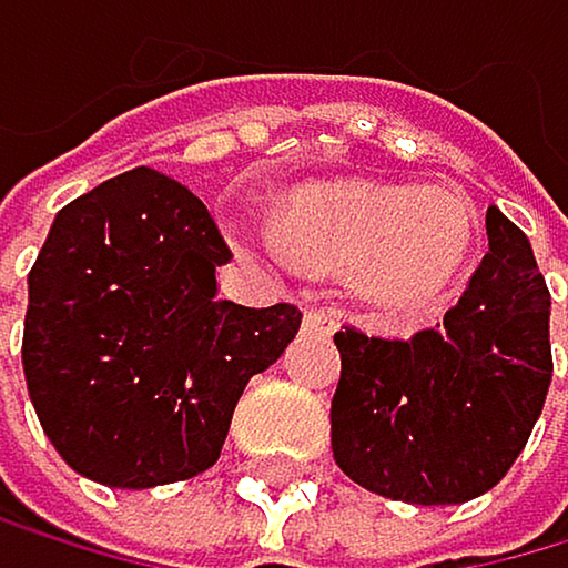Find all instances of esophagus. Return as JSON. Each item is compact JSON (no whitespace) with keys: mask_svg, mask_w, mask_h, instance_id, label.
I'll return each instance as SVG.
<instances>
[{"mask_svg":"<svg viewBox=\"0 0 568 568\" xmlns=\"http://www.w3.org/2000/svg\"><path fill=\"white\" fill-rule=\"evenodd\" d=\"M334 327H337V316L331 313V308H308V313H305V331L331 334Z\"/></svg>","mask_w":568,"mask_h":568,"instance_id":"esophagus-1","label":"esophagus"}]
</instances>
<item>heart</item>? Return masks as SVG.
I'll return each mask as SVG.
<instances>
[{
    "mask_svg": "<svg viewBox=\"0 0 568 568\" xmlns=\"http://www.w3.org/2000/svg\"><path fill=\"white\" fill-rule=\"evenodd\" d=\"M477 216L466 195L445 187L341 181L305 184L284 202L266 248H287L305 263L348 270L355 298L387 320L423 316L458 281Z\"/></svg>",
    "mask_w": 568,
    "mask_h": 568,
    "instance_id": "obj_1",
    "label": "heart"
}]
</instances>
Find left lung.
I'll list each match as a JSON object with an SVG mask.
<instances>
[{
	"label": "left lung",
	"mask_w": 568,
	"mask_h": 568,
	"mask_svg": "<svg viewBox=\"0 0 568 568\" xmlns=\"http://www.w3.org/2000/svg\"><path fill=\"white\" fill-rule=\"evenodd\" d=\"M551 295L534 248L487 210V255L437 331L408 341L334 334V463L408 505H463L516 463L551 384Z\"/></svg>",
	"instance_id": "8db88e82"
}]
</instances>
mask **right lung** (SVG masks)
<instances>
[{
    "label": "right lung",
    "instance_id": "add662e5",
    "mask_svg": "<svg viewBox=\"0 0 568 568\" xmlns=\"http://www.w3.org/2000/svg\"><path fill=\"white\" fill-rule=\"evenodd\" d=\"M231 260L199 195L138 166L55 213L28 273L23 377L81 477L145 490L210 469L234 405L302 327L216 298Z\"/></svg>",
    "mask_w": 568,
    "mask_h": 568
}]
</instances>
